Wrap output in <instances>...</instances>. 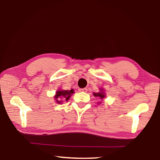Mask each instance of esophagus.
Returning a JSON list of instances; mask_svg holds the SVG:
<instances>
[{
    "mask_svg": "<svg viewBox=\"0 0 160 160\" xmlns=\"http://www.w3.org/2000/svg\"><path fill=\"white\" fill-rule=\"evenodd\" d=\"M87 88H80L79 89V91L80 92H87Z\"/></svg>",
    "mask_w": 160,
    "mask_h": 160,
    "instance_id": "esophagus-1",
    "label": "esophagus"
}]
</instances>
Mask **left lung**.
<instances>
[{
  "instance_id": "obj_1",
  "label": "left lung",
  "mask_w": 160,
  "mask_h": 160,
  "mask_svg": "<svg viewBox=\"0 0 160 160\" xmlns=\"http://www.w3.org/2000/svg\"><path fill=\"white\" fill-rule=\"evenodd\" d=\"M93 94H94V96L95 97H99L100 98H101V99H103V98H104L106 97V95L104 94V92H103V89H102V88L100 89V92H98V93H94V92Z\"/></svg>"
}]
</instances>
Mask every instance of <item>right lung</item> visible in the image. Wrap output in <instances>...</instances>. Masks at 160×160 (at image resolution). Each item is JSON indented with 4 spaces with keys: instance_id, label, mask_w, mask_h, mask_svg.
I'll list each match as a JSON object with an SVG mask.
<instances>
[{
    "instance_id": "add662e5",
    "label": "right lung",
    "mask_w": 160,
    "mask_h": 160,
    "mask_svg": "<svg viewBox=\"0 0 160 160\" xmlns=\"http://www.w3.org/2000/svg\"><path fill=\"white\" fill-rule=\"evenodd\" d=\"M74 94V90L71 89L70 90H59L56 91V95L54 96V99L56 100V102L58 104H61L62 102V100H60V98H63L64 100L68 101L70 96Z\"/></svg>"
}]
</instances>
